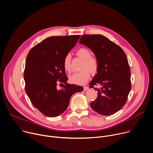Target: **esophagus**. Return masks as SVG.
Masks as SVG:
<instances>
[{"label":"esophagus","mask_w":153,"mask_h":153,"mask_svg":"<svg viewBox=\"0 0 153 153\" xmlns=\"http://www.w3.org/2000/svg\"><path fill=\"white\" fill-rule=\"evenodd\" d=\"M88 90V87L87 86H83V90L84 91H86V90Z\"/></svg>","instance_id":"1"}]
</instances>
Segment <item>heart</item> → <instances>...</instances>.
<instances>
[{"label": "heart", "instance_id": "obj_1", "mask_svg": "<svg viewBox=\"0 0 153 153\" xmlns=\"http://www.w3.org/2000/svg\"><path fill=\"white\" fill-rule=\"evenodd\" d=\"M76 54L80 58L83 60L82 70L80 72L74 73L69 77V80L71 83L76 85H84L88 82L90 77V72L95 74L98 70L99 62L96 57L91 56L90 50L86 48H80ZM71 56L70 53L65 55L63 61V68L67 73L71 71Z\"/></svg>", "mask_w": 153, "mask_h": 153}]
</instances>
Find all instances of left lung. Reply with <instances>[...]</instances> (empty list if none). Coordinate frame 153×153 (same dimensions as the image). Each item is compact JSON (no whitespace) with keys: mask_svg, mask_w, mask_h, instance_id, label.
Returning <instances> with one entry per match:
<instances>
[{"mask_svg":"<svg viewBox=\"0 0 153 153\" xmlns=\"http://www.w3.org/2000/svg\"><path fill=\"white\" fill-rule=\"evenodd\" d=\"M90 48L99 62L97 73L90 83V88L99 84L97 97L90 103L94 111L110 116L125 104L131 88V73L126 56L123 50L100 34L83 35L79 42Z\"/></svg>","mask_w":153,"mask_h":153,"instance_id":"left-lung-1","label":"left lung"}]
</instances>
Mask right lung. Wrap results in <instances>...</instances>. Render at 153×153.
<instances>
[{
	"instance_id": "obj_1",
	"label": "right lung",
	"mask_w": 153,
	"mask_h": 153,
	"mask_svg": "<svg viewBox=\"0 0 153 153\" xmlns=\"http://www.w3.org/2000/svg\"><path fill=\"white\" fill-rule=\"evenodd\" d=\"M80 37L51 36L39 43L28 54L24 75L25 91L33 106L43 115H60L66 111L71 97L83 90L82 86L67 82L68 77L63 66L64 57ZM57 82L60 85L65 84L62 89L57 88Z\"/></svg>"
}]
</instances>
